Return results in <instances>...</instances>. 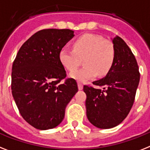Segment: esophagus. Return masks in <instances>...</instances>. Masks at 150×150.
<instances>
[{"label": "esophagus", "mask_w": 150, "mask_h": 150, "mask_svg": "<svg viewBox=\"0 0 150 150\" xmlns=\"http://www.w3.org/2000/svg\"><path fill=\"white\" fill-rule=\"evenodd\" d=\"M83 85L82 83L78 82V89L80 90H83Z\"/></svg>", "instance_id": "esophagus-1"}]
</instances>
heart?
Masks as SVG:
<instances>
[{
    "label": "heart",
    "mask_w": 150,
    "mask_h": 150,
    "mask_svg": "<svg viewBox=\"0 0 150 150\" xmlns=\"http://www.w3.org/2000/svg\"><path fill=\"white\" fill-rule=\"evenodd\" d=\"M72 49L62 48L59 53L61 64L69 71L74 70L83 59L84 67L73 71L70 77L85 82L98 74L103 76L112 68L116 57L114 44L103 37L91 33L80 36L73 42Z\"/></svg>",
    "instance_id": "b5f03b06"
}]
</instances>
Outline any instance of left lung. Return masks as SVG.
<instances>
[{
  "mask_svg": "<svg viewBox=\"0 0 150 150\" xmlns=\"http://www.w3.org/2000/svg\"><path fill=\"white\" fill-rule=\"evenodd\" d=\"M116 57L112 68L103 79L93 82L101 89L84 85L86 116L96 127L110 129L123 121L133 105L140 74L133 52L117 36L112 40Z\"/></svg>",
  "mask_w": 150,
  "mask_h": 150,
  "instance_id": "left-lung-1",
  "label": "left lung"
}]
</instances>
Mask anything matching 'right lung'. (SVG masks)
<instances>
[{
  "instance_id": "1",
  "label": "right lung",
  "mask_w": 150,
  "mask_h": 150,
  "mask_svg": "<svg viewBox=\"0 0 150 150\" xmlns=\"http://www.w3.org/2000/svg\"><path fill=\"white\" fill-rule=\"evenodd\" d=\"M74 37L69 29L39 30L23 43L12 66L11 90L19 112L34 128L53 129L78 91L59 60V53ZM64 79V81H62Z\"/></svg>"
}]
</instances>
